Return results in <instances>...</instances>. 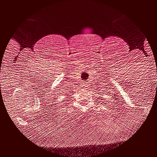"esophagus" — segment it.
I'll use <instances>...</instances> for the list:
<instances>
[{"label":"esophagus","mask_w":157,"mask_h":157,"mask_svg":"<svg viewBox=\"0 0 157 157\" xmlns=\"http://www.w3.org/2000/svg\"><path fill=\"white\" fill-rule=\"evenodd\" d=\"M83 86H84V87H87V84L85 83V85H84Z\"/></svg>","instance_id":"obj_1"}]
</instances>
